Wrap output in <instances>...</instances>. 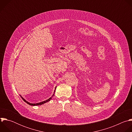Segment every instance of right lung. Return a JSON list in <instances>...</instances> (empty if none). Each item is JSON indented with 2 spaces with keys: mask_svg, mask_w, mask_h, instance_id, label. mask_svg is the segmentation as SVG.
<instances>
[{
  "mask_svg": "<svg viewBox=\"0 0 132 132\" xmlns=\"http://www.w3.org/2000/svg\"><path fill=\"white\" fill-rule=\"evenodd\" d=\"M56 87H55V89L54 93H55V90H56ZM54 94H53V96H54ZM53 96H52V97H53ZM20 97H21V98L22 99V100H23L24 102H26L27 104H29V105H33V106H35V105H42V104H44V103H46V102H48V101H50L52 99V97L48 99H47V100H45V101H44L41 102H40V103H29V102L27 101H26L24 98H23V97H21V96H20Z\"/></svg>",
  "mask_w": 132,
  "mask_h": 132,
  "instance_id": "add662e5",
  "label": "right lung"
}]
</instances>
